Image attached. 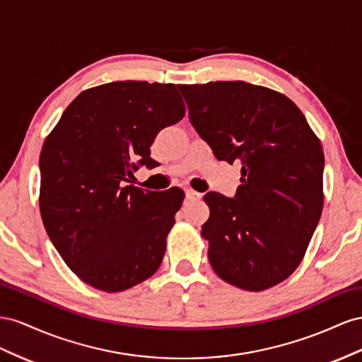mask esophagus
Returning <instances> with one entry per match:
<instances>
[{
    "mask_svg": "<svg viewBox=\"0 0 362 362\" xmlns=\"http://www.w3.org/2000/svg\"><path fill=\"white\" fill-rule=\"evenodd\" d=\"M185 195H187V199H189V200H192V199H202V194L191 189V188L185 189Z\"/></svg>",
    "mask_w": 362,
    "mask_h": 362,
    "instance_id": "esophagus-1",
    "label": "esophagus"
}]
</instances>
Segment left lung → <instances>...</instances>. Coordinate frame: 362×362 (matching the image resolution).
I'll use <instances>...</instances> for the list:
<instances>
[{
	"mask_svg": "<svg viewBox=\"0 0 362 362\" xmlns=\"http://www.w3.org/2000/svg\"><path fill=\"white\" fill-rule=\"evenodd\" d=\"M215 158L241 163L233 197L208 192V257L227 284L262 291L293 274L323 209L325 156L294 103L245 81L179 85Z\"/></svg>",
	"mask_w": 362,
	"mask_h": 362,
	"instance_id": "left-lung-1",
	"label": "left lung"
}]
</instances>
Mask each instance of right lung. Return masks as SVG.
Segmentation results:
<instances>
[{
	"mask_svg": "<svg viewBox=\"0 0 362 362\" xmlns=\"http://www.w3.org/2000/svg\"><path fill=\"white\" fill-rule=\"evenodd\" d=\"M185 115L175 85L113 81L71 103L40 153V215L81 281L118 293L158 270L185 194L132 187L150 146Z\"/></svg>",
	"mask_w": 362,
	"mask_h": 362,
	"instance_id": "add662e5",
	"label": "right lung"
}]
</instances>
